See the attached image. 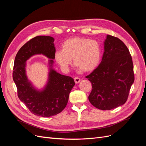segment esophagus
I'll list each match as a JSON object with an SVG mask.
<instances>
[{"label":"esophagus","instance_id":"obj_1","mask_svg":"<svg viewBox=\"0 0 146 146\" xmlns=\"http://www.w3.org/2000/svg\"><path fill=\"white\" fill-rule=\"evenodd\" d=\"M74 81H75V83H78L79 82L81 81V79L79 77H76L74 78Z\"/></svg>","mask_w":146,"mask_h":146}]
</instances>
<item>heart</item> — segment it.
<instances>
[{
    "mask_svg": "<svg viewBox=\"0 0 146 146\" xmlns=\"http://www.w3.org/2000/svg\"><path fill=\"white\" fill-rule=\"evenodd\" d=\"M102 56L99 44L90 39L75 37L66 39L61 50H56L54 59L64 70H68L72 59L77 68L82 72L94 70L100 63Z\"/></svg>",
    "mask_w": 146,
    "mask_h": 146,
    "instance_id": "1",
    "label": "heart"
}]
</instances>
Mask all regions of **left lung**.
<instances>
[{"label":"left lung","instance_id":"left-lung-1","mask_svg":"<svg viewBox=\"0 0 146 146\" xmlns=\"http://www.w3.org/2000/svg\"><path fill=\"white\" fill-rule=\"evenodd\" d=\"M86 78L92 84L88 99L94 107L110 110L124 104L135 80L131 56L125 44L107 35L101 63Z\"/></svg>","mask_w":146,"mask_h":146}]
</instances>
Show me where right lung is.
Masks as SVG:
<instances>
[{
	"label": "right lung",
	"instance_id": "obj_1",
	"mask_svg": "<svg viewBox=\"0 0 146 146\" xmlns=\"http://www.w3.org/2000/svg\"><path fill=\"white\" fill-rule=\"evenodd\" d=\"M54 41L51 36L35 37L20 48L15 59L13 78L17 87V96L36 116L48 117L61 113L66 107L69 93L75 85L72 77L56 72L51 67L55 52ZM37 54L51 59L48 82L42 91L35 89L25 74L26 61Z\"/></svg>",
	"mask_w": 146,
	"mask_h": 146
}]
</instances>
